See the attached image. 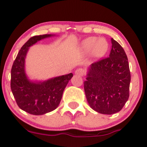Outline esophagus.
Here are the masks:
<instances>
[{
    "mask_svg": "<svg viewBox=\"0 0 147 147\" xmlns=\"http://www.w3.org/2000/svg\"><path fill=\"white\" fill-rule=\"evenodd\" d=\"M75 74H76V75H78V76H83L84 75L86 74V71H85V70L84 69V68H77V69L76 70V71H75Z\"/></svg>",
    "mask_w": 147,
    "mask_h": 147,
    "instance_id": "1",
    "label": "esophagus"
}]
</instances>
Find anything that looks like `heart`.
Returning <instances> with one entry per match:
<instances>
[{"mask_svg":"<svg viewBox=\"0 0 147 147\" xmlns=\"http://www.w3.org/2000/svg\"><path fill=\"white\" fill-rule=\"evenodd\" d=\"M109 42L105 38L90 37L85 39L82 43L81 48L84 53L92 51V54L96 58H102L109 50Z\"/></svg>","mask_w":147,"mask_h":147,"instance_id":"1","label":"heart"}]
</instances>
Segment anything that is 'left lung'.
Masks as SVG:
<instances>
[{"label": "left lung", "instance_id": "left-lung-1", "mask_svg": "<svg viewBox=\"0 0 147 147\" xmlns=\"http://www.w3.org/2000/svg\"><path fill=\"white\" fill-rule=\"evenodd\" d=\"M109 57L89 66L84 82L89 106L102 114L121 111L129 97L131 73L128 58L121 45L111 39Z\"/></svg>", "mask_w": 147, "mask_h": 147}]
</instances>
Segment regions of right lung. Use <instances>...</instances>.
I'll return each instance as SVG.
<instances>
[{
	"label": "right lung",
	"mask_w": 147,
	"mask_h": 147,
	"mask_svg": "<svg viewBox=\"0 0 147 147\" xmlns=\"http://www.w3.org/2000/svg\"><path fill=\"white\" fill-rule=\"evenodd\" d=\"M55 36L43 34L31 37L19 50L11 68V89L18 106L35 115L50 113L58 107L63 92L73 74L52 78L43 82L31 81L25 73V58L29 47L40 40Z\"/></svg>",
	"instance_id": "obj_1"
}]
</instances>
